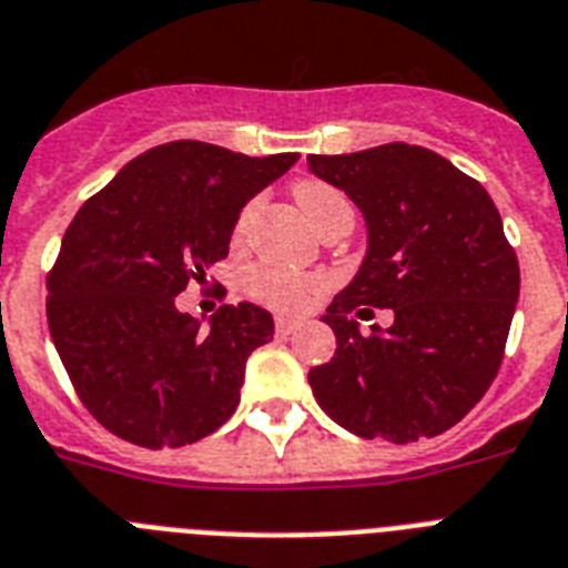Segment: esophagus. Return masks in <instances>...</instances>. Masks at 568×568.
Masks as SVG:
<instances>
[{
	"mask_svg": "<svg viewBox=\"0 0 568 568\" xmlns=\"http://www.w3.org/2000/svg\"><path fill=\"white\" fill-rule=\"evenodd\" d=\"M297 328L300 321H294V317H276V332H280V335H292Z\"/></svg>",
	"mask_w": 568,
	"mask_h": 568,
	"instance_id": "1",
	"label": "esophagus"
}]
</instances>
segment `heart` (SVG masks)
<instances>
[{
	"label": "heart",
	"instance_id": "1",
	"mask_svg": "<svg viewBox=\"0 0 568 568\" xmlns=\"http://www.w3.org/2000/svg\"><path fill=\"white\" fill-rule=\"evenodd\" d=\"M294 199H297L300 211L306 213V219L317 231L335 216L352 213L349 199L337 187L326 184V181H300L297 187H294ZM251 213H254V207L242 211L236 231H245ZM245 285L247 292L254 294L260 303H265L271 308H280V312H300V308H306L323 292V280L317 274L276 268V265H260V268H254L245 276Z\"/></svg>",
	"mask_w": 568,
	"mask_h": 568
}]
</instances>
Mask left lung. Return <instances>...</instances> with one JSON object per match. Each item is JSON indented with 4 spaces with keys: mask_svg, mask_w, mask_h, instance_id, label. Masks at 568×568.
Returning <instances> with one entry per match:
<instances>
[{
    "mask_svg": "<svg viewBox=\"0 0 568 568\" xmlns=\"http://www.w3.org/2000/svg\"><path fill=\"white\" fill-rule=\"evenodd\" d=\"M308 170L364 213L366 254L323 323L335 357L308 373L332 422L407 445L468 416L503 364L519 265L497 204L438 152L384 144L308 155ZM394 308V326L361 336L348 314Z\"/></svg>",
    "mask_w": 568,
    "mask_h": 568,
    "instance_id": "left-lung-1",
    "label": "left lung"
}]
</instances>
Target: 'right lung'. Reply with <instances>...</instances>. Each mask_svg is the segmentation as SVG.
Instances as JSON below:
<instances>
[{
    "instance_id": "1",
    "label": "right lung",
    "mask_w": 568,
    "mask_h": 568,
    "mask_svg": "<svg viewBox=\"0 0 568 568\" xmlns=\"http://www.w3.org/2000/svg\"><path fill=\"white\" fill-rule=\"evenodd\" d=\"M297 159L202 141L152 146L71 219L49 274V332L80 402L114 436L181 447L233 416L274 317L240 303L202 326L175 297L225 260L242 207Z\"/></svg>"
}]
</instances>
